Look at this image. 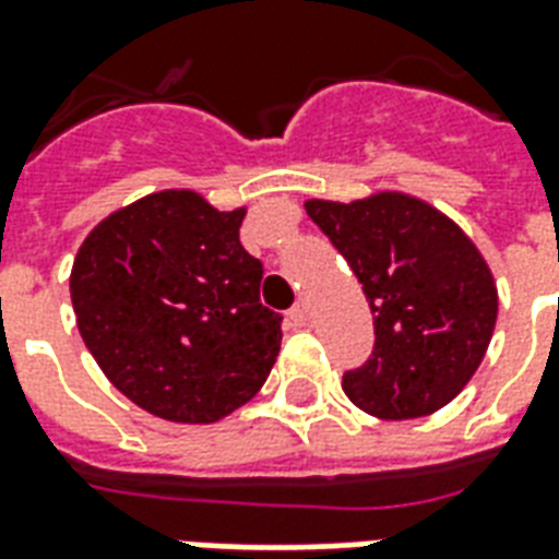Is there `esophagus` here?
Instances as JSON below:
<instances>
[{
    "label": "esophagus",
    "instance_id": "1",
    "mask_svg": "<svg viewBox=\"0 0 559 559\" xmlns=\"http://www.w3.org/2000/svg\"><path fill=\"white\" fill-rule=\"evenodd\" d=\"M308 319H310V305L305 301V298H298L296 305L289 308V322H293L296 328H301V325H308Z\"/></svg>",
    "mask_w": 559,
    "mask_h": 559
}]
</instances>
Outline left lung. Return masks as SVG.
<instances>
[{"mask_svg": "<svg viewBox=\"0 0 559 559\" xmlns=\"http://www.w3.org/2000/svg\"><path fill=\"white\" fill-rule=\"evenodd\" d=\"M305 211L364 284L374 319L372 355L343 374L348 399L381 419L445 407L487 355L498 317L496 281L475 242L404 193L310 199Z\"/></svg>", "mask_w": 559, "mask_h": 559, "instance_id": "8db88e82", "label": "left lung"}]
</instances>
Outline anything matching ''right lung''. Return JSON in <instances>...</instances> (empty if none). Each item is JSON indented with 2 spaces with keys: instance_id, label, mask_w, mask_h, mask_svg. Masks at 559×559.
<instances>
[{
  "instance_id": "right-lung-1",
  "label": "right lung",
  "mask_w": 559,
  "mask_h": 559,
  "mask_svg": "<svg viewBox=\"0 0 559 559\" xmlns=\"http://www.w3.org/2000/svg\"><path fill=\"white\" fill-rule=\"evenodd\" d=\"M242 216L164 190L110 213L75 254L81 340L152 416L211 425L270 378L281 313L261 305L263 263L242 249Z\"/></svg>"
}]
</instances>
